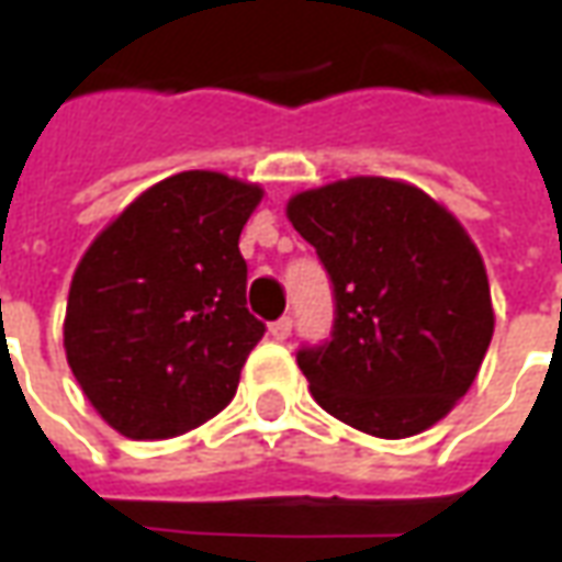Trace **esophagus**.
<instances>
[{"label": "esophagus", "mask_w": 562, "mask_h": 562, "mask_svg": "<svg viewBox=\"0 0 562 562\" xmlns=\"http://www.w3.org/2000/svg\"><path fill=\"white\" fill-rule=\"evenodd\" d=\"M270 337H273V340H289V337H292V318L289 316H282V318H277V322H273V325H270Z\"/></svg>", "instance_id": "obj_1"}]
</instances>
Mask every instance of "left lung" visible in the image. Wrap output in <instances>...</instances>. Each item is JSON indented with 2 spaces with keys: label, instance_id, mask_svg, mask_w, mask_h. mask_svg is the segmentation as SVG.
<instances>
[{
  "label": "left lung",
  "instance_id": "8db88e82",
  "mask_svg": "<svg viewBox=\"0 0 562 562\" xmlns=\"http://www.w3.org/2000/svg\"><path fill=\"white\" fill-rule=\"evenodd\" d=\"M334 285L330 340L297 349L316 403L382 439L446 418L494 337L484 261L451 213L389 177H352L289 201Z\"/></svg>",
  "mask_w": 562,
  "mask_h": 562
}]
</instances>
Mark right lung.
Listing matches in <instances>:
<instances>
[{"mask_svg":"<svg viewBox=\"0 0 562 562\" xmlns=\"http://www.w3.org/2000/svg\"><path fill=\"white\" fill-rule=\"evenodd\" d=\"M261 189L216 171L149 186L80 258L66 358L128 439H168L232 403L265 322L246 310L240 232Z\"/></svg>","mask_w":562,"mask_h":562,"instance_id":"obj_1","label":"right lung"}]
</instances>
